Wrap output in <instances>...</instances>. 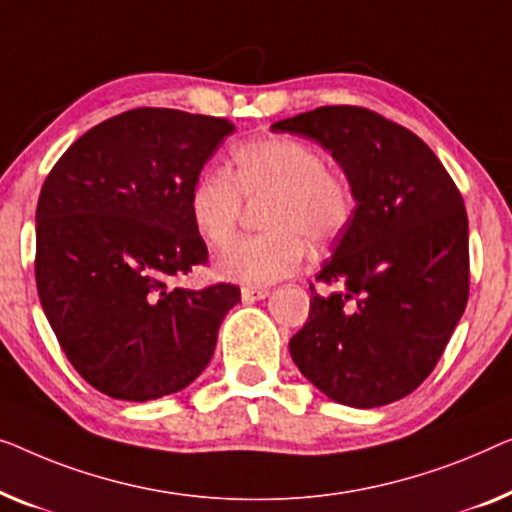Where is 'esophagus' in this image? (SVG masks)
<instances>
[{"label": "esophagus", "mask_w": 512, "mask_h": 512, "mask_svg": "<svg viewBox=\"0 0 512 512\" xmlns=\"http://www.w3.org/2000/svg\"><path fill=\"white\" fill-rule=\"evenodd\" d=\"M269 297V290L266 287H243L241 290V299L246 301V304H253V301H262Z\"/></svg>", "instance_id": "1"}]
</instances>
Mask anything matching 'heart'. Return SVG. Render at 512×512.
Instances as JSON below:
<instances>
[{"label":"heart","instance_id":"1","mask_svg":"<svg viewBox=\"0 0 512 512\" xmlns=\"http://www.w3.org/2000/svg\"><path fill=\"white\" fill-rule=\"evenodd\" d=\"M241 197L266 199L262 236H243L215 259V273L241 285H271L304 266L308 250L334 241L348 225L350 187L325 169L322 155L308 143L287 136L246 141L232 153V176L206 169L194 178L187 208L194 232L218 248L234 234Z\"/></svg>","mask_w":512,"mask_h":512}]
</instances>
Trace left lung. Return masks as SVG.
<instances>
[{
  "label": "left lung",
  "mask_w": 512,
  "mask_h": 512,
  "mask_svg": "<svg viewBox=\"0 0 512 512\" xmlns=\"http://www.w3.org/2000/svg\"><path fill=\"white\" fill-rule=\"evenodd\" d=\"M271 132L320 143L348 178L355 211L318 280L290 355L331 401L376 408L434 371L469 301V218L420 136L359 106H322Z\"/></svg>",
  "instance_id": "left-lung-1"
}]
</instances>
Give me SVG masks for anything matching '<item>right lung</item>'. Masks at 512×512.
I'll return each instance as SVG.
<instances>
[{"label": "right lung", "mask_w": 512, "mask_h": 512, "mask_svg": "<svg viewBox=\"0 0 512 512\" xmlns=\"http://www.w3.org/2000/svg\"><path fill=\"white\" fill-rule=\"evenodd\" d=\"M234 132L225 118L134 109L69 146L41 187L37 290L71 366L122 401L181 392L211 362L236 285H167L206 264L187 194Z\"/></svg>", "instance_id": "add662e5"}]
</instances>
